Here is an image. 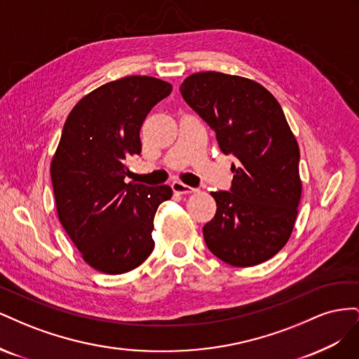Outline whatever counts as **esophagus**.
I'll return each mask as SVG.
<instances>
[{"label":"esophagus","mask_w":359,"mask_h":359,"mask_svg":"<svg viewBox=\"0 0 359 359\" xmlns=\"http://www.w3.org/2000/svg\"><path fill=\"white\" fill-rule=\"evenodd\" d=\"M170 187H172L173 191L180 193V194H187V193L196 191V189H193V187H190V186H186V184H182L181 181H173V182L170 184Z\"/></svg>","instance_id":"esophagus-1"}]
</instances>
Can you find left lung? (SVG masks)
Segmentation results:
<instances>
[{
    "instance_id": "8db88e82",
    "label": "left lung",
    "mask_w": 359,
    "mask_h": 359,
    "mask_svg": "<svg viewBox=\"0 0 359 359\" xmlns=\"http://www.w3.org/2000/svg\"><path fill=\"white\" fill-rule=\"evenodd\" d=\"M180 91L238 160L229 191H211L206 247L233 266L262 264L287 243L301 199L299 148L283 109L262 85L219 72L194 73Z\"/></svg>"
}]
</instances>
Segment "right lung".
<instances>
[{
  "label": "right lung",
  "instance_id": "obj_1",
  "mask_svg": "<svg viewBox=\"0 0 359 359\" xmlns=\"http://www.w3.org/2000/svg\"><path fill=\"white\" fill-rule=\"evenodd\" d=\"M172 85L127 76L85 95L64 124L50 177L58 219L83 260L104 274H123L151 255L154 215L172 198L169 186L124 182L127 160L139 156V132Z\"/></svg>",
  "mask_w": 359,
  "mask_h": 359
}]
</instances>
